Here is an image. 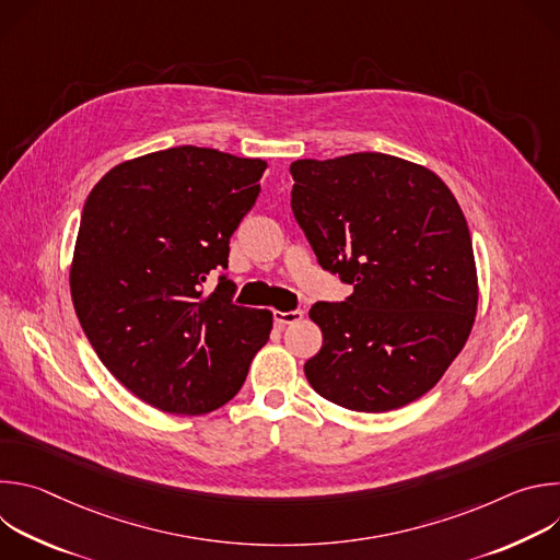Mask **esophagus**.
I'll return each instance as SVG.
<instances>
[{
    "mask_svg": "<svg viewBox=\"0 0 560 560\" xmlns=\"http://www.w3.org/2000/svg\"><path fill=\"white\" fill-rule=\"evenodd\" d=\"M303 310H290V312H281V310H275V324L277 326H290V324H296L303 318Z\"/></svg>",
    "mask_w": 560,
    "mask_h": 560,
    "instance_id": "34e87169",
    "label": "esophagus"
}]
</instances>
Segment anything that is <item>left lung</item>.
Returning <instances> with one entry per match:
<instances>
[{"mask_svg":"<svg viewBox=\"0 0 560 560\" xmlns=\"http://www.w3.org/2000/svg\"><path fill=\"white\" fill-rule=\"evenodd\" d=\"M292 212L318 266L352 285L316 301L324 346L303 370L328 401L389 412L430 392L463 350L478 303L471 236L450 188L383 152L299 159Z\"/></svg>","mask_w":560,"mask_h":560,"instance_id":"left-lung-1","label":"left lung"}]
</instances>
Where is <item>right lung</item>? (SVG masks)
I'll list each match as a JSON object with an SVG mask.
<instances>
[{"label": "right lung", "instance_id": "obj_1", "mask_svg": "<svg viewBox=\"0 0 560 560\" xmlns=\"http://www.w3.org/2000/svg\"><path fill=\"white\" fill-rule=\"evenodd\" d=\"M264 159L177 145L115 166L91 190L70 266L79 324L110 374L171 415L238 392L272 312L232 303L230 236L255 206Z\"/></svg>", "mask_w": 560, "mask_h": 560}]
</instances>
